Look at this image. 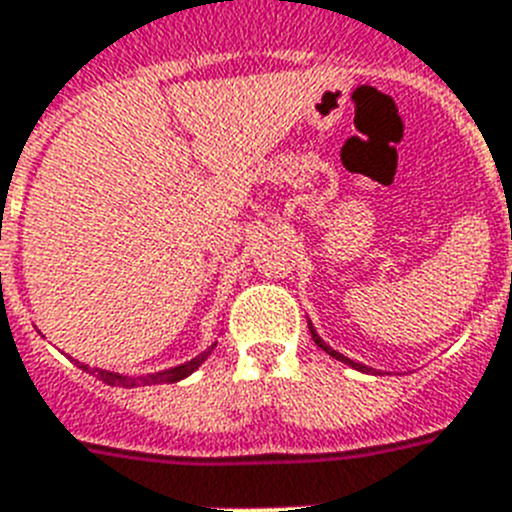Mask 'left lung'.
I'll list each match as a JSON object with an SVG mask.
<instances>
[{
  "label": "left lung",
  "mask_w": 512,
  "mask_h": 512,
  "mask_svg": "<svg viewBox=\"0 0 512 512\" xmlns=\"http://www.w3.org/2000/svg\"><path fill=\"white\" fill-rule=\"evenodd\" d=\"M307 328H310V333H312V341L318 343L320 348H323L325 354H330L333 356V359H338V361H343V364H348L351 366V369H356V372H366V374H374V369L372 366H366V364H359V361H354V359H348V356H343V354H338V351H333V348L328 346V343L323 341V338L318 336V330H315V325L310 323V320H307Z\"/></svg>",
  "instance_id": "left-lung-1"
}]
</instances>
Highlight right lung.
I'll use <instances>...</instances> for the list:
<instances>
[{
    "label": "right lung",
    "mask_w": 512,
    "mask_h": 512,
    "mask_svg": "<svg viewBox=\"0 0 512 512\" xmlns=\"http://www.w3.org/2000/svg\"><path fill=\"white\" fill-rule=\"evenodd\" d=\"M212 348H215V343H212L210 348H205L200 356H194V359L184 361V364L179 366H171V369H161V372H153V374H135V377H128V374H117V372H107V369H92L89 364H81V361H76L79 364V369H84V372L94 374L97 379H102L104 384H110V387H143V384H171V382H179V379L189 377L192 372H197L202 366V361L207 359V356L212 354Z\"/></svg>",
    "instance_id": "right-lung-1"
}]
</instances>
